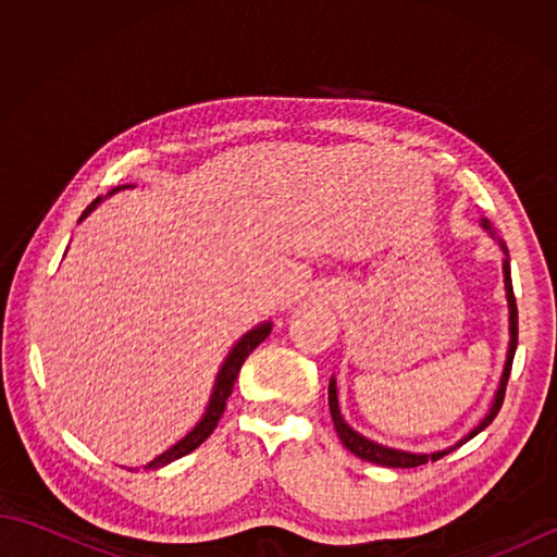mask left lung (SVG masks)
<instances>
[{
	"label": "left lung",
	"mask_w": 557,
	"mask_h": 557,
	"mask_svg": "<svg viewBox=\"0 0 557 557\" xmlns=\"http://www.w3.org/2000/svg\"><path fill=\"white\" fill-rule=\"evenodd\" d=\"M481 227L486 230L495 242L500 244L505 260H503V275H505V294H507V309H510V345H507V359L503 366V375H500V383L498 389H495L491 407L486 411V417H483L474 429H471L465 437H459L455 445H449L445 449H437V453H407V449H397V447H387L371 441V437L361 435L359 431H354L351 425L345 421L339 411V401H337V385H335V375L330 377V385H327V405H330V413H333V423H335V431L339 435L342 445H345L351 455H357L359 459L371 461V465H381V467H393V469H411V467H421L425 461H435L445 455L453 453L455 447L465 445L471 437L479 435L483 429H486L488 423H493V419L498 417V411L503 407V397H505V387H507V377H510L512 371V359H515V349H517V301H515V292H512V275H510V253H507V246L503 239L493 234L491 222L486 218H481Z\"/></svg>",
	"instance_id": "1"
}]
</instances>
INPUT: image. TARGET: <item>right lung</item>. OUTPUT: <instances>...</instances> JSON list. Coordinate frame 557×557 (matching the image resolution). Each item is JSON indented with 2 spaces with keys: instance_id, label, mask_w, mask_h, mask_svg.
<instances>
[{
  "instance_id": "1",
  "label": "right lung",
  "mask_w": 557,
  "mask_h": 557,
  "mask_svg": "<svg viewBox=\"0 0 557 557\" xmlns=\"http://www.w3.org/2000/svg\"><path fill=\"white\" fill-rule=\"evenodd\" d=\"M122 188H126V186L112 188L110 196H112L114 191H122ZM102 200H104L102 196H98L96 200H92V203H90L86 210H83L81 220H86V218L90 215V212L102 203ZM81 220H78V222H81ZM270 330H272V323L265 321V323H260V325L248 330L246 335H242V339L236 342V345L232 347V351L227 354V359H224L222 366H220V373H218V377H215V385H212V395H210V401H208L203 417H200V421L194 425L191 431H188V433L182 437L180 443L172 445L170 449H164V453H162L160 457L148 461L146 469H160V467H164V465H170V461L180 459V457H184V455H188V453H194V449H196L200 443L208 441V435H210L212 431H215V425H218V421H220V417H222L224 407H227V397L232 395V387H234L236 375H239V371H242V363L246 361L248 354H251V351L260 345V342H263V339L270 335Z\"/></svg>"
}]
</instances>
